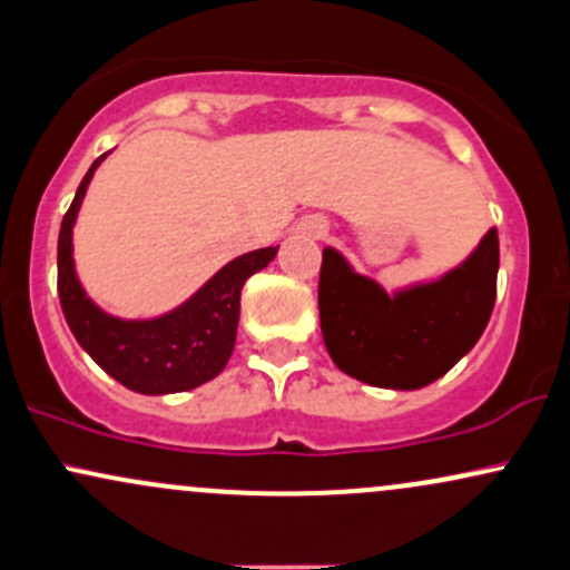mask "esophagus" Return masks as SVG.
Masks as SVG:
<instances>
[{"label":"esophagus","instance_id":"esophagus-1","mask_svg":"<svg viewBox=\"0 0 570 570\" xmlns=\"http://www.w3.org/2000/svg\"><path fill=\"white\" fill-rule=\"evenodd\" d=\"M299 230H303L305 235H311V238H322V235L326 233V225L322 219H305L303 225H299Z\"/></svg>","mask_w":570,"mask_h":570}]
</instances>
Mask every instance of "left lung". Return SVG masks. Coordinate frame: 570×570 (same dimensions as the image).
<instances>
[{
  "label": "left lung",
  "mask_w": 570,
  "mask_h": 570,
  "mask_svg": "<svg viewBox=\"0 0 570 570\" xmlns=\"http://www.w3.org/2000/svg\"><path fill=\"white\" fill-rule=\"evenodd\" d=\"M499 233L488 230L440 278L385 292L337 248H324L318 316L324 345L345 375L377 389L415 391L453 370L485 332L495 303Z\"/></svg>",
  "instance_id": "left-lung-1"
}]
</instances>
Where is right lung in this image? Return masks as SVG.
Wrapping results in <instances>:
<instances>
[{
    "label": "right lung",
    "mask_w": 570,
    "mask_h": 570,
    "mask_svg": "<svg viewBox=\"0 0 570 570\" xmlns=\"http://www.w3.org/2000/svg\"><path fill=\"white\" fill-rule=\"evenodd\" d=\"M107 155L88 168L58 233V297L63 316L82 351L126 389L147 396L193 391L217 377L230 362L240 316V289L248 276L276 259L278 246L230 259L185 303L160 316H112L96 305L80 284L71 244L85 193Z\"/></svg>",
    "instance_id": "obj_1"
}]
</instances>
